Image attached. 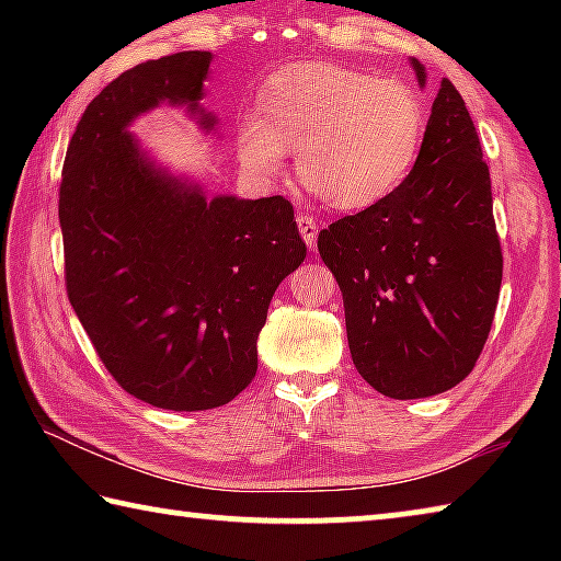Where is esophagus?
Instances as JSON below:
<instances>
[{
	"label": "esophagus",
	"mask_w": 561,
	"mask_h": 561,
	"mask_svg": "<svg viewBox=\"0 0 561 561\" xmlns=\"http://www.w3.org/2000/svg\"><path fill=\"white\" fill-rule=\"evenodd\" d=\"M297 225H299V232L304 237V242H307V247L311 250V247L317 244V234H319L317 217L309 215V213H299L297 215Z\"/></svg>",
	"instance_id": "34e87169"
}]
</instances>
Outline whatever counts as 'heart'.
Instances as JSON below:
<instances>
[{"instance_id": "b5f03b06", "label": "heart", "mask_w": 561, "mask_h": 561, "mask_svg": "<svg viewBox=\"0 0 561 561\" xmlns=\"http://www.w3.org/2000/svg\"><path fill=\"white\" fill-rule=\"evenodd\" d=\"M428 111L401 81L336 64L282 69L237 128L247 173L272 178L297 150L301 185L336 210L383 203L413 173Z\"/></svg>"}]
</instances>
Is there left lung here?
Wrapping results in <instances>:
<instances>
[{
    "label": "left lung",
    "instance_id": "1",
    "mask_svg": "<svg viewBox=\"0 0 561 561\" xmlns=\"http://www.w3.org/2000/svg\"><path fill=\"white\" fill-rule=\"evenodd\" d=\"M417 83L423 64L413 59ZM344 297L356 371L398 401L458 386L490 336L502 284L490 170L448 79L413 173L391 197L319 232Z\"/></svg>",
    "mask_w": 561,
    "mask_h": 561
}]
</instances>
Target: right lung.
<instances>
[{
	"label": "right lung",
	"mask_w": 561,
	"mask_h": 561,
	"mask_svg": "<svg viewBox=\"0 0 561 561\" xmlns=\"http://www.w3.org/2000/svg\"><path fill=\"white\" fill-rule=\"evenodd\" d=\"M210 51L123 71L66 150L59 222L76 317L123 391L165 411L230 403L257 374L272 294L307 257L282 195L215 197L150 165L126 126L158 103L197 108Z\"/></svg>",
	"instance_id": "obj_1"
}]
</instances>
